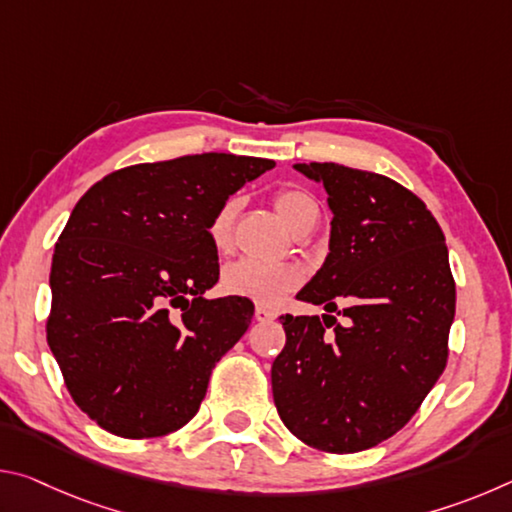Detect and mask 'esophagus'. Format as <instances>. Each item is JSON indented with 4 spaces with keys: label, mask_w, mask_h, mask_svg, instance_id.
<instances>
[{
    "label": "esophagus",
    "mask_w": 512,
    "mask_h": 512,
    "mask_svg": "<svg viewBox=\"0 0 512 512\" xmlns=\"http://www.w3.org/2000/svg\"><path fill=\"white\" fill-rule=\"evenodd\" d=\"M255 320H257V323H271V320H275V314L266 307H257L255 309Z\"/></svg>",
    "instance_id": "34e87169"
}]
</instances>
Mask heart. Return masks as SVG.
<instances>
[{
  "label": "heart",
  "instance_id": "1",
  "mask_svg": "<svg viewBox=\"0 0 512 512\" xmlns=\"http://www.w3.org/2000/svg\"><path fill=\"white\" fill-rule=\"evenodd\" d=\"M277 214L296 235H305L318 221V203L305 189L287 187L280 189L273 198ZM239 198H228L210 221L212 244L225 250L232 244L235 219L239 212ZM302 282V271L291 264H262L253 259H239L223 268L221 289L225 296L241 298L262 307H275L289 296Z\"/></svg>",
  "mask_w": 512,
  "mask_h": 512
}]
</instances>
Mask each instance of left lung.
<instances>
[{
	"label": "left lung",
	"mask_w": 512,
	"mask_h": 512,
	"mask_svg": "<svg viewBox=\"0 0 512 512\" xmlns=\"http://www.w3.org/2000/svg\"><path fill=\"white\" fill-rule=\"evenodd\" d=\"M296 169L323 183L334 214L325 264L296 298L327 311L345 300L350 323L280 316L287 343L271 368L273 400L305 445L363 452L413 418L447 366L456 284L445 235L391 178L334 162Z\"/></svg>",
	"instance_id": "1"
}]
</instances>
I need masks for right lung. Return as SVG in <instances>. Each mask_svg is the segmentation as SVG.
<instances>
[{
	"mask_svg": "<svg viewBox=\"0 0 512 512\" xmlns=\"http://www.w3.org/2000/svg\"><path fill=\"white\" fill-rule=\"evenodd\" d=\"M273 167L232 153L133 164L76 203L51 262L47 343L72 400L101 429L155 438L196 415L212 368L255 311L241 298H203L219 282L210 221Z\"/></svg>",
	"mask_w": 512,
	"mask_h": 512,
	"instance_id": "add662e5",
	"label": "right lung"
}]
</instances>
